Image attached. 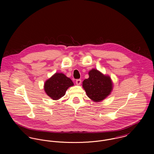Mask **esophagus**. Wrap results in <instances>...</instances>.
Returning <instances> with one entry per match:
<instances>
[{
    "mask_svg": "<svg viewBox=\"0 0 154 154\" xmlns=\"http://www.w3.org/2000/svg\"><path fill=\"white\" fill-rule=\"evenodd\" d=\"M76 83L77 85L81 84V79H76Z\"/></svg>",
    "mask_w": 154,
    "mask_h": 154,
    "instance_id": "1",
    "label": "esophagus"
}]
</instances>
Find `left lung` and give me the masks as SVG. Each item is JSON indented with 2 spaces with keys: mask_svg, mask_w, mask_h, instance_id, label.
Masks as SVG:
<instances>
[{
  "mask_svg": "<svg viewBox=\"0 0 154 154\" xmlns=\"http://www.w3.org/2000/svg\"><path fill=\"white\" fill-rule=\"evenodd\" d=\"M82 87L89 98L99 102L110 94L112 85L109 76L96 69H92L89 72V78L83 81Z\"/></svg>",
  "mask_w": 154,
  "mask_h": 154,
  "instance_id": "1",
  "label": "left lung"
}]
</instances>
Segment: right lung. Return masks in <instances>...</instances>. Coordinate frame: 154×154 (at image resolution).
I'll return each mask as SVG.
<instances>
[{
  "mask_svg": "<svg viewBox=\"0 0 154 154\" xmlns=\"http://www.w3.org/2000/svg\"><path fill=\"white\" fill-rule=\"evenodd\" d=\"M72 80L61 73H56L48 79L44 84L46 94L53 100H58L63 97L66 90L73 86Z\"/></svg>",
  "mask_w": 154,
  "mask_h": 154,
  "instance_id": "1",
  "label": "right lung"
}]
</instances>
